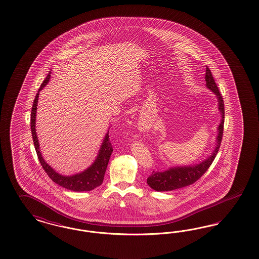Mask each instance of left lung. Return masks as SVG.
Listing matches in <instances>:
<instances>
[{
  "label": "left lung",
  "instance_id": "1",
  "mask_svg": "<svg viewBox=\"0 0 259 259\" xmlns=\"http://www.w3.org/2000/svg\"><path fill=\"white\" fill-rule=\"evenodd\" d=\"M205 81L206 87L218 98L219 101V110L222 114V120L218 127L219 134L217 136V145L213 153L204 160L203 162L197 164L195 166H186V167H174L164 172H153L152 175L147 179V182L151 188L155 191H172L175 189L182 188L188 186L197 182L207 169L210 167L213 160L215 159L218 151L220 149L221 142L224 133V122H225V106L223 96L219 91L213 76L211 74L210 69L206 66L205 72Z\"/></svg>",
  "mask_w": 259,
  "mask_h": 259
}]
</instances>
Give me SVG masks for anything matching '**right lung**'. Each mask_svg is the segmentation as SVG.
I'll return each instance as SVG.
<instances>
[{"mask_svg":"<svg viewBox=\"0 0 259 259\" xmlns=\"http://www.w3.org/2000/svg\"><path fill=\"white\" fill-rule=\"evenodd\" d=\"M50 77H51V73H49L47 77L44 79V81L39 87L38 92L33 101V105L31 108V114H30V128H31L34 148H35V151H36L37 156H38L39 162L43 167L44 171L47 172L50 179L58 185L62 186L63 188L76 192L93 190L94 188L100 186L103 183L107 164L109 161L110 155L113 152V148H112L111 142L109 141L108 134H106L105 140L101 147L100 153L97 156L95 162L93 163L84 172L77 174V175L71 176V177L61 176L58 172H56L51 166H49L48 164L45 162V160L43 159L41 153L39 151L38 139H37L36 133H35V116H36V109H37L36 106H37V102H38L39 91L42 90L44 87L48 83Z\"/></svg>","mask_w":259,"mask_h":259,"instance_id":"1","label":"right lung"}]
</instances>
